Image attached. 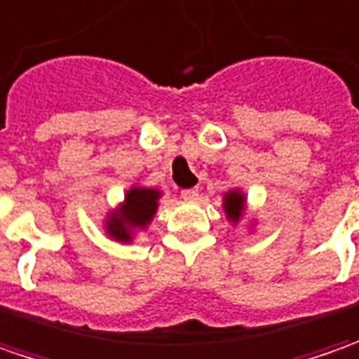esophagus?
<instances>
[{
  "instance_id": "1",
  "label": "esophagus",
  "mask_w": 359,
  "mask_h": 359,
  "mask_svg": "<svg viewBox=\"0 0 359 359\" xmlns=\"http://www.w3.org/2000/svg\"><path fill=\"white\" fill-rule=\"evenodd\" d=\"M198 196H200L198 187H187V189L182 191V198H184V200H198Z\"/></svg>"
}]
</instances>
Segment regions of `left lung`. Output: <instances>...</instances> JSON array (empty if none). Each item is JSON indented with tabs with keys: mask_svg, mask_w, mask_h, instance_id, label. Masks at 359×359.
Returning a JSON list of instances; mask_svg holds the SVG:
<instances>
[{
	"mask_svg": "<svg viewBox=\"0 0 359 359\" xmlns=\"http://www.w3.org/2000/svg\"><path fill=\"white\" fill-rule=\"evenodd\" d=\"M243 208H245V198H243V194H241L240 189L226 194V198H224V210H226V215H228L233 224L241 217Z\"/></svg>",
	"mask_w": 359,
	"mask_h": 359,
	"instance_id": "left-lung-1",
	"label": "left lung"
}]
</instances>
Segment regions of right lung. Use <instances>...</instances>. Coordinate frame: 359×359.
I'll return each mask as SVG.
<instances>
[{
    "instance_id": "1",
    "label": "right lung",
    "mask_w": 359,
    "mask_h": 359,
    "mask_svg": "<svg viewBox=\"0 0 359 359\" xmlns=\"http://www.w3.org/2000/svg\"><path fill=\"white\" fill-rule=\"evenodd\" d=\"M159 196L158 189L151 187H131L123 205L109 215L105 224L107 233L118 241H131L133 229L145 228L156 215Z\"/></svg>"
}]
</instances>
